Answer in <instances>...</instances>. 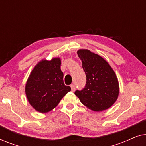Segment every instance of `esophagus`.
<instances>
[{
  "instance_id": "esophagus-1",
  "label": "esophagus",
  "mask_w": 146,
  "mask_h": 146,
  "mask_svg": "<svg viewBox=\"0 0 146 146\" xmlns=\"http://www.w3.org/2000/svg\"><path fill=\"white\" fill-rule=\"evenodd\" d=\"M70 87H71V90H72V92H74V91L76 90V86H75V85L72 84V85L70 86Z\"/></svg>"
}]
</instances>
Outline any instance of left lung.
Segmentation results:
<instances>
[{
	"label": "left lung",
	"instance_id": "obj_1",
	"mask_svg": "<svg viewBox=\"0 0 146 146\" xmlns=\"http://www.w3.org/2000/svg\"><path fill=\"white\" fill-rule=\"evenodd\" d=\"M86 76V86L75 95L88 108L95 111L106 110L116 101L119 83L114 71L100 56L88 50L77 52Z\"/></svg>",
	"mask_w": 146,
	"mask_h": 146
}]
</instances>
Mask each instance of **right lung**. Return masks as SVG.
Returning <instances> with one entry per match:
<instances>
[{
    "mask_svg": "<svg viewBox=\"0 0 146 146\" xmlns=\"http://www.w3.org/2000/svg\"><path fill=\"white\" fill-rule=\"evenodd\" d=\"M60 58L51 60H42L32 70L25 86L30 104L36 110L46 113L58 104L62 98L71 90L63 81Z\"/></svg>",
    "mask_w": 146,
    "mask_h": 146,
    "instance_id": "add662e5",
    "label": "right lung"
}]
</instances>
